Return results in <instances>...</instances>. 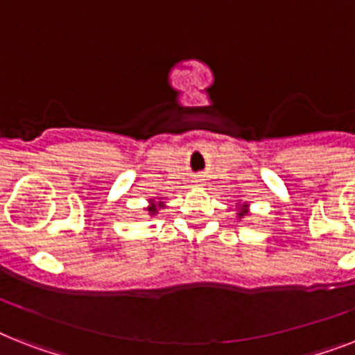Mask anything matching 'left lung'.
Segmentation results:
<instances>
[{"label":"left lung","instance_id":"1","mask_svg":"<svg viewBox=\"0 0 355 355\" xmlns=\"http://www.w3.org/2000/svg\"><path fill=\"white\" fill-rule=\"evenodd\" d=\"M239 216H241V214H239Z\"/></svg>","mask_w":355,"mask_h":355}]
</instances>
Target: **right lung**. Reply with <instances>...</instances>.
<instances>
[{
    "instance_id": "add662e5",
    "label": "right lung",
    "mask_w": 355,
    "mask_h": 355,
    "mask_svg": "<svg viewBox=\"0 0 355 355\" xmlns=\"http://www.w3.org/2000/svg\"><path fill=\"white\" fill-rule=\"evenodd\" d=\"M149 210H150V211H155V208H149Z\"/></svg>"
}]
</instances>
